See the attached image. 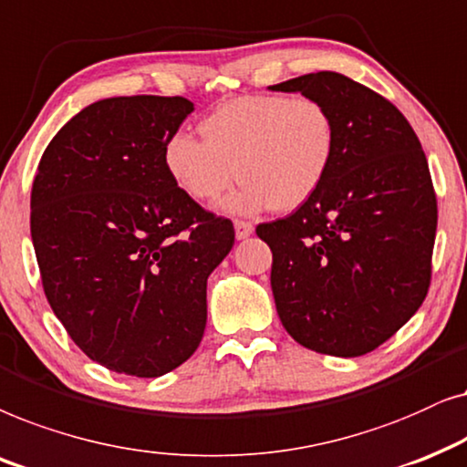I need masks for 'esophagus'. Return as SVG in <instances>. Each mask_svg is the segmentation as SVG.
Listing matches in <instances>:
<instances>
[{
    "label": "esophagus",
    "mask_w": 467,
    "mask_h": 467,
    "mask_svg": "<svg viewBox=\"0 0 467 467\" xmlns=\"http://www.w3.org/2000/svg\"><path fill=\"white\" fill-rule=\"evenodd\" d=\"M254 233V223L252 222H245V220H234V234H237V239H247L250 234Z\"/></svg>",
    "instance_id": "esophagus-1"
}]
</instances>
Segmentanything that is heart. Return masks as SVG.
<instances>
[{"mask_svg":"<svg viewBox=\"0 0 467 467\" xmlns=\"http://www.w3.org/2000/svg\"><path fill=\"white\" fill-rule=\"evenodd\" d=\"M202 139L175 132L164 166L185 194L215 202L234 179L244 183L228 209L295 211L316 194L331 169L337 130L314 98L244 96L228 99L201 123Z\"/></svg>","mask_w":467,"mask_h":467,"instance_id":"obj_1","label":"heart"}]
</instances>
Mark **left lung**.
<instances>
[{
    "instance_id": "1",
    "label": "left lung",
    "mask_w": 467,
    "mask_h": 467,
    "mask_svg": "<svg viewBox=\"0 0 467 467\" xmlns=\"http://www.w3.org/2000/svg\"><path fill=\"white\" fill-rule=\"evenodd\" d=\"M331 110V169L284 220L258 223L271 247V288L292 339L360 357L400 331L425 301L438 201L419 136L401 110L339 72L273 85Z\"/></svg>"
}]
</instances>
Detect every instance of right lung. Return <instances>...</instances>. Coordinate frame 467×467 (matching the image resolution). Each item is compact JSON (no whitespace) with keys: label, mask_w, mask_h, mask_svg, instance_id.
Masks as SVG:
<instances>
[{"label":"right lung","mask_w":467,"mask_h":467,"mask_svg":"<svg viewBox=\"0 0 467 467\" xmlns=\"http://www.w3.org/2000/svg\"><path fill=\"white\" fill-rule=\"evenodd\" d=\"M194 104L182 96L93 102L42 153L31 239L48 306L110 371L158 378L185 363L207 325V279L233 222L172 182L164 145Z\"/></svg>","instance_id":"add662e5"}]
</instances>
